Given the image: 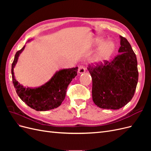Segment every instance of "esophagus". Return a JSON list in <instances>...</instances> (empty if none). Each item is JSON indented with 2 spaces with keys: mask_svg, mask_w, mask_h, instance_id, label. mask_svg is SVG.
Wrapping results in <instances>:
<instances>
[{
  "mask_svg": "<svg viewBox=\"0 0 151 151\" xmlns=\"http://www.w3.org/2000/svg\"><path fill=\"white\" fill-rule=\"evenodd\" d=\"M78 72L79 74H84L86 72V68L83 65H81L79 67V69H78Z\"/></svg>",
  "mask_w": 151,
  "mask_h": 151,
  "instance_id": "esophagus-1",
  "label": "esophagus"
}]
</instances>
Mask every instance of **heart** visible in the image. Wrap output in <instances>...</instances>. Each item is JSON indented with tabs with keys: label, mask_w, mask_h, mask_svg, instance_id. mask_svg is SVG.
Instances as JSON below:
<instances>
[{
	"label": "heart",
	"mask_w": 151,
	"mask_h": 151,
	"mask_svg": "<svg viewBox=\"0 0 151 151\" xmlns=\"http://www.w3.org/2000/svg\"><path fill=\"white\" fill-rule=\"evenodd\" d=\"M104 42L105 40L103 38H98L95 40V46H100L91 58V61L95 64H101L108 60L115 52V44L111 41Z\"/></svg>",
	"instance_id": "b5f03b06"
}]
</instances>
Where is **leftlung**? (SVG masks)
<instances>
[{
    "label": "left lung",
    "instance_id": "left-lung-1",
    "mask_svg": "<svg viewBox=\"0 0 151 151\" xmlns=\"http://www.w3.org/2000/svg\"><path fill=\"white\" fill-rule=\"evenodd\" d=\"M120 38V54L110 62L88 67L93 80V100L101 108L118 109L124 106L133 98L138 83L135 54L127 40Z\"/></svg>",
    "mask_w": 151,
    "mask_h": 151
}]
</instances>
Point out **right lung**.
<instances>
[{"instance_id":"add662e5","label":"right lung","mask_w":151,"mask_h":151,"mask_svg":"<svg viewBox=\"0 0 151 151\" xmlns=\"http://www.w3.org/2000/svg\"><path fill=\"white\" fill-rule=\"evenodd\" d=\"M25 46L16 52L12 63V83L17 95L22 101L36 111H47L58 107L65 98L68 84L77 75L78 67L57 71L47 83L37 88H25L16 81L14 74V68Z\"/></svg>"}]
</instances>
